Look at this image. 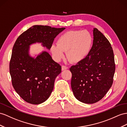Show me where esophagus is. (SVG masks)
<instances>
[{
    "mask_svg": "<svg viewBox=\"0 0 127 127\" xmlns=\"http://www.w3.org/2000/svg\"><path fill=\"white\" fill-rule=\"evenodd\" d=\"M68 69V67L66 66H65V65H62V70L63 71L65 70H66Z\"/></svg>",
    "mask_w": 127,
    "mask_h": 127,
    "instance_id": "obj_1",
    "label": "esophagus"
}]
</instances>
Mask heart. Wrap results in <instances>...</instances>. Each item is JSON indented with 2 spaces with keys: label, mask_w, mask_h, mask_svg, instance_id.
Returning a JSON list of instances; mask_svg holds the SVG:
<instances>
[{
  "label": "heart",
  "mask_w": 127,
  "mask_h": 127,
  "mask_svg": "<svg viewBox=\"0 0 127 127\" xmlns=\"http://www.w3.org/2000/svg\"><path fill=\"white\" fill-rule=\"evenodd\" d=\"M92 35L86 31H70L61 35L56 44L51 45V53L55 60L59 62L67 58L72 63H77L87 57L92 44Z\"/></svg>",
  "instance_id": "heart-1"
}]
</instances>
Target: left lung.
<instances>
[{"label":"left lung","mask_w":127,"mask_h":127,"mask_svg":"<svg viewBox=\"0 0 127 127\" xmlns=\"http://www.w3.org/2000/svg\"><path fill=\"white\" fill-rule=\"evenodd\" d=\"M93 45L87 57L71 67V85L79 101L95 103L111 87L115 70L112 47L107 38L96 28L93 30Z\"/></svg>","instance_id":"8db88e82"}]
</instances>
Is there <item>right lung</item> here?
Instances as JSON below:
<instances>
[{
	"instance_id": "obj_1",
	"label": "right lung",
	"mask_w": 127,
	"mask_h": 127,
	"mask_svg": "<svg viewBox=\"0 0 127 127\" xmlns=\"http://www.w3.org/2000/svg\"><path fill=\"white\" fill-rule=\"evenodd\" d=\"M65 28L34 25L22 33L13 48L9 63L12 85L25 101L38 105L46 101L53 91L61 66L46 51L32 57L30 45L41 43L50 50L54 38Z\"/></svg>"
}]
</instances>
